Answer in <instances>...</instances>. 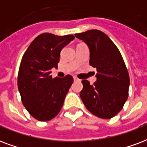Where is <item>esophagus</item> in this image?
Listing matches in <instances>:
<instances>
[{"label": "esophagus", "mask_w": 147, "mask_h": 147, "mask_svg": "<svg viewBox=\"0 0 147 147\" xmlns=\"http://www.w3.org/2000/svg\"><path fill=\"white\" fill-rule=\"evenodd\" d=\"M74 81H79V79L77 78V77H74Z\"/></svg>", "instance_id": "1"}]
</instances>
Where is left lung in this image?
Listing matches in <instances>:
<instances>
[{
	"mask_svg": "<svg viewBox=\"0 0 147 147\" xmlns=\"http://www.w3.org/2000/svg\"><path fill=\"white\" fill-rule=\"evenodd\" d=\"M90 50V65L96 68V81L82 80L80 97L89 111L100 118L115 117L128 99L130 80L120 51L107 35L97 29L76 33Z\"/></svg>",
	"mask_w": 147,
	"mask_h": 147,
	"instance_id": "1",
	"label": "left lung"
}]
</instances>
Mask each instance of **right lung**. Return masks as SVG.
I'll return each mask as SVG.
<instances>
[{
    "instance_id": "obj_1",
    "label": "right lung",
    "mask_w": 147,
    "mask_h": 147,
    "mask_svg": "<svg viewBox=\"0 0 147 147\" xmlns=\"http://www.w3.org/2000/svg\"><path fill=\"white\" fill-rule=\"evenodd\" d=\"M75 39L73 35L56 36L45 32L32 41L22 59L18 88L22 102L32 117L40 121L54 118L60 112L73 78L51 76L57 68L63 47Z\"/></svg>"
}]
</instances>
